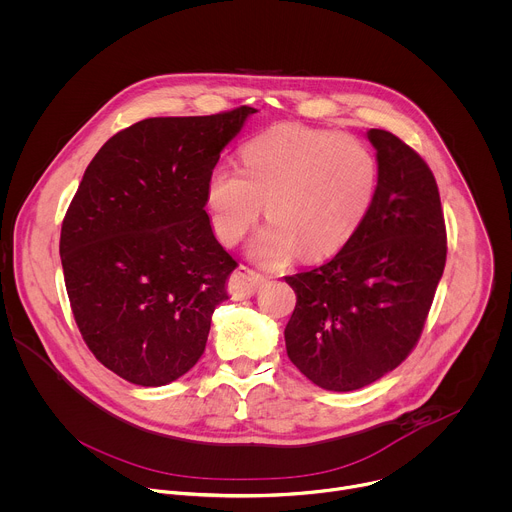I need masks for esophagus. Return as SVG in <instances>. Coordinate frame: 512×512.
I'll use <instances>...</instances> for the list:
<instances>
[{
	"label": "esophagus",
	"instance_id": "obj_1",
	"mask_svg": "<svg viewBox=\"0 0 512 512\" xmlns=\"http://www.w3.org/2000/svg\"><path fill=\"white\" fill-rule=\"evenodd\" d=\"M261 283H263L261 273L241 265L239 269H235V273L229 279V293L233 295V299H247L257 291Z\"/></svg>",
	"mask_w": 512,
	"mask_h": 512
}]
</instances>
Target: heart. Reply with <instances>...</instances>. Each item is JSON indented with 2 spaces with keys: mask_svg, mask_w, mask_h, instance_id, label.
I'll use <instances>...</instances> for the list:
<instances>
[{
  "mask_svg": "<svg viewBox=\"0 0 512 512\" xmlns=\"http://www.w3.org/2000/svg\"><path fill=\"white\" fill-rule=\"evenodd\" d=\"M241 163L243 171L219 165L209 173L207 207L217 239L235 245L267 203L271 225L251 243V255L263 263L337 253L365 221L377 191L375 153L349 133L277 125L243 145Z\"/></svg>",
  "mask_w": 512,
  "mask_h": 512,
  "instance_id": "heart-1",
  "label": "heart"
}]
</instances>
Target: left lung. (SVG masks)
I'll list each match as a JSON object with an SVG mask.
<instances>
[{"mask_svg": "<svg viewBox=\"0 0 512 512\" xmlns=\"http://www.w3.org/2000/svg\"><path fill=\"white\" fill-rule=\"evenodd\" d=\"M367 137L379 179L365 221L329 263L285 277L297 295L287 355L309 381L339 393L375 383L411 355L447 261L433 171L391 131Z\"/></svg>", "mask_w": 512, "mask_h": 512, "instance_id": "8db88e82", "label": "left lung"}]
</instances>
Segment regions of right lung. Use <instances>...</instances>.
<instances>
[{
  "mask_svg": "<svg viewBox=\"0 0 512 512\" xmlns=\"http://www.w3.org/2000/svg\"><path fill=\"white\" fill-rule=\"evenodd\" d=\"M255 113L149 117L95 153L67 207L59 255L77 329L121 379L161 387L203 355L237 261L205 211L207 177Z\"/></svg>",
  "mask_w": 512,
  "mask_h": 512,
  "instance_id": "obj_1",
  "label": "right lung"
}]
</instances>
